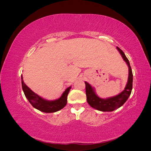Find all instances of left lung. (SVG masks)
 I'll return each instance as SVG.
<instances>
[{"label":"left lung","instance_id":"left-lung-1","mask_svg":"<svg viewBox=\"0 0 151 151\" xmlns=\"http://www.w3.org/2000/svg\"><path fill=\"white\" fill-rule=\"evenodd\" d=\"M116 48L121 54L123 60L129 66V77L124 90L115 96L103 99L99 98L96 94L94 88L87 82H85L87 101L91 107L101 111H113L121 107L129 98L132 90L133 74L130 62L122 50L118 47Z\"/></svg>","mask_w":151,"mask_h":151}]
</instances>
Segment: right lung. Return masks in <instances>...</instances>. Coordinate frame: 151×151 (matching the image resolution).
I'll return each mask as SVG.
<instances>
[{
    "mask_svg": "<svg viewBox=\"0 0 151 151\" xmlns=\"http://www.w3.org/2000/svg\"><path fill=\"white\" fill-rule=\"evenodd\" d=\"M22 88L26 98L35 108L40 111L45 113H54L64 108L67 103V95L71 89V86L67 88L63 93L61 96L55 100H47L35 93L27 86L23 81L22 76L21 75Z\"/></svg>",
    "mask_w": 151,
    "mask_h": 151,
    "instance_id": "right-lung-1",
    "label": "right lung"
}]
</instances>
